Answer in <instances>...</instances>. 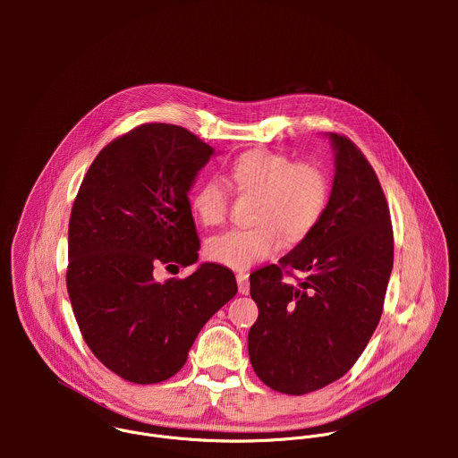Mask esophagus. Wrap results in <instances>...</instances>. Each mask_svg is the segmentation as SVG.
<instances>
[{
  "instance_id": "1",
  "label": "esophagus",
  "mask_w": 458,
  "mask_h": 458,
  "mask_svg": "<svg viewBox=\"0 0 458 458\" xmlns=\"http://www.w3.org/2000/svg\"><path fill=\"white\" fill-rule=\"evenodd\" d=\"M237 286H239V293H242V295H248V292H250L248 274H237Z\"/></svg>"
}]
</instances>
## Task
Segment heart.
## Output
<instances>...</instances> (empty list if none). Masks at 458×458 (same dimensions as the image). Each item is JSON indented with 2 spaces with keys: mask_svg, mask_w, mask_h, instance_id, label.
Masks as SVG:
<instances>
[{
  "mask_svg": "<svg viewBox=\"0 0 458 458\" xmlns=\"http://www.w3.org/2000/svg\"><path fill=\"white\" fill-rule=\"evenodd\" d=\"M228 181L244 193H257L250 228H232L207 242L214 263L232 270H248L274 257L288 241L304 239L320 221L328 203V179L311 163H293L272 150H248L228 168ZM230 208V186L208 177L191 195V210L205 226L225 223Z\"/></svg>",
  "mask_w": 458,
  "mask_h": 458,
  "instance_id": "1",
  "label": "heart"
}]
</instances>
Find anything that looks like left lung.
<instances>
[{
	"label": "left lung",
	"mask_w": 458,
	"mask_h": 458,
	"mask_svg": "<svg viewBox=\"0 0 458 458\" xmlns=\"http://www.w3.org/2000/svg\"><path fill=\"white\" fill-rule=\"evenodd\" d=\"M335 177L317 226L279 265L250 276L259 317L248 334L257 377L288 395L341 378L360 357L382 315L394 268V228L378 177L364 154L330 132ZM305 277L284 281L293 270Z\"/></svg>",
	"instance_id": "obj_1"
}]
</instances>
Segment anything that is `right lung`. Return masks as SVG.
Segmentation results:
<instances>
[{
    "instance_id": "1",
    "label": "right lung",
    "mask_w": 458,
    "mask_h": 458,
    "mask_svg": "<svg viewBox=\"0 0 458 458\" xmlns=\"http://www.w3.org/2000/svg\"><path fill=\"white\" fill-rule=\"evenodd\" d=\"M212 154L182 126L147 123L98 154L76 195L69 297L85 343L124 380L175 375L208 318L237 293L232 270L216 263L156 281L159 268L199 257L188 191Z\"/></svg>"
}]
</instances>
